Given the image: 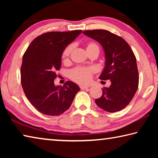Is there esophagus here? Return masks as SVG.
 Masks as SVG:
<instances>
[{
	"label": "esophagus",
	"mask_w": 158,
	"mask_h": 158,
	"mask_svg": "<svg viewBox=\"0 0 158 158\" xmlns=\"http://www.w3.org/2000/svg\"><path fill=\"white\" fill-rule=\"evenodd\" d=\"M89 86H87V85H80V89H81V90H85V89H89Z\"/></svg>",
	"instance_id": "esophagus-1"
}]
</instances>
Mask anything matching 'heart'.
Here are the masks:
<instances>
[{"label": "heart", "instance_id": "b5f03b06", "mask_svg": "<svg viewBox=\"0 0 158 158\" xmlns=\"http://www.w3.org/2000/svg\"><path fill=\"white\" fill-rule=\"evenodd\" d=\"M73 45H69L63 50L62 53V59L63 62H68L70 56L71 52L73 51ZM87 53H89L93 51H96L99 53L100 48L98 45L95 42H90L86 44L85 47ZM93 73V69L91 68H81L77 67L70 72L69 77L70 78L79 84H86L90 81L92 79V74Z\"/></svg>", "mask_w": 158, "mask_h": 158}]
</instances>
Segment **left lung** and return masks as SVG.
Returning <instances> with one entry per match:
<instances>
[{
  "label": "left lung",
  "mask_w": 158,
  "mask_h": 158,
  "mask_svg": "<svg viewBox=\"0 0 158 158\" xmlns=\"http://www.w3.org/2000/svg\"><path fill=\"white\" fill-rule=\"evenodd\" d=\"M102 47L105 65L99 78L110 80L109 88H104L102 95L95 100L99 107L108 112H116L129 105L137 92L139 73L136 57L127 42L106 30L83 32Z\"/></svg>",
  "instance_id": "8db88e82"
}]
</instances>
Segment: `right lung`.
<instances>
[{
  "instance_id": "right-lung-1",
  "label": "right lung",
  "mask_w": 158,
  "mask_h": 158,
  "mask_svg": "<svg viewBox=\"0 0 158 158\" xmlns=\"http://www.w3.org/2000/svg\"><path fill=\"white\" fill-rule=\"evenodd\" d=\"M81 30L49 32L35 38L23 56L21 82L23 91L37 111L48 116H58L73 103L80 90L71 81L55 85L56 71L61 66L63 50Z\"/></svg>"
}]
</instances>
